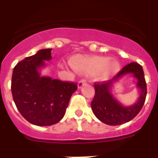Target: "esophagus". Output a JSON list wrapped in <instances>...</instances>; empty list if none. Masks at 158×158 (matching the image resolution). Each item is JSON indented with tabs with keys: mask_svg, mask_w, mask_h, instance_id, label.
Masks as SVG:
<instances>
[{
	"mask_svg": "<svg viewBox=\"0 0 158 158\" xmlns=\"http://www.w3.org/2000/svg\"><path fill=\"white\" fill-rule=\"evenodd\" d=\"M86 84H87L86 79H81V80L78 83V88H79V89H81L82 87L84 86V85H85Z\"/></svg>",
	"mask_w": 158,
	"mask_h": 158,
	"instance_id": "obj_1",
	"label": "esophagus"
}]
</instances>
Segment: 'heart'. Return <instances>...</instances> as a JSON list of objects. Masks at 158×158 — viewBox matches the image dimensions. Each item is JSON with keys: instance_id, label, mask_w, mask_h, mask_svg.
<instances>
[{"instance_id": "1", "label": "heart", "mask_w": 158, "mask_h": 158, "mask_svg": "<svg viewBox=\"0 0 158 158\" xmlns=\"http://www.w3.org/2000/svg\"><path fill=\"white\" fill-rule=\"evenodd\" d=\"M71 65L76 71L84 74H95L103 69L105 76H110L120 70V63L108 56L76 57L71 60Z\"/></svg>"}]
</instances>
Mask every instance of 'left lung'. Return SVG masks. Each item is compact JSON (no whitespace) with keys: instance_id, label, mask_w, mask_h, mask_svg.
Returning <instances> with one entry per match:
<instances>
[{"instance_id":"1","label":"left lung","mask_w":158,"mask_h":158,"mask_svg":"<svg viewBox=\"0 0 158 158\" xmlns=\"http://www.w3.org/2000/svg\"><path fill=\"white\" fill-rule=\"evenodd\" d=\"M127 74H131L136 79V87L140 92L137 102L131 106L121 104L111 93L113 84ZM94 87L95 96L91 102L92 110L100 121L109 125H122L134 119L142 109L147 95V85L143 67L136 62L125 65L110 80L94 84Z\"/></svg>"}]
</instances>
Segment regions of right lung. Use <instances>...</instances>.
I'll use <instances>...</instances> for the list:
<instances>
[{
    "mask_svg": "<svg viewBox=\"0 0 158 158\" xmlns=\"http://www.w3.org/2000/svg\"><path fill=\"white\" fill-rule=\"evenodd\" d=\"M51 48L26 57L14 68L11 92L16 107L29 123L38 126L56 124L64 117L77 84L42 76L45 61L52 60Z\"/></svg>",
    "mask_w": 158,
    "mask_h": 158,
    "instance_id": "obj_1",
    "label": "right lung"
}]
</instances>
